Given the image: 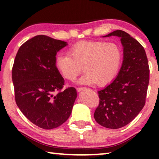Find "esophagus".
Returning a JSON list of instances; mask_svg holds the SVG:
<instances>
[{
    "mask_svg": "<svg viewBox=\"0 0 159 159\" xmlns=\"http://www.w3.org/2000/svg\"><path fill=\"white\" fill-rule=\"evenodd\" d=\"M83 89H85V88H83V87H79V88H76V90H77L78 92H80V91L83 90Z\"/></svg>",
    "mask_w": 159,
    "mask_h": 159,
    "instance_id": "obj_1",
    "label": "esophagus"
}]
</instances>
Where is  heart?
Wrapping results in <instances>:
<instances>
[{
    "instance_id": "heart-1",
    "label": "heart",
    "mask_w": 159,
    "mask_h": 159,
    "mask_svg": "<svg viewBox=\"0 0 159 159\" xmlns=\"http://www.w3.org/2000/svg\"><path fill=\"white\" fill-rule=\"evenodd\" d=\"M69 55L58 53L55 65L64 79L74 80L83 69L78 80L83 85H104L111 81L119 71L122 50L114 42L80 41L70 47Z\"/></svg>"
}]
</instances>
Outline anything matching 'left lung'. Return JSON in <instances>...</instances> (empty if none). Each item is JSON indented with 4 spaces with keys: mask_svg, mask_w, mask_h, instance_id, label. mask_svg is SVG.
Segmentation results:
<instances>
[{
    "mask_svg": "<svg viewBox=\"0 0 159 159\" xmlns=\"http://www.w3.org/2000/svg\"><path fill=\"white\" fill-rule=\"evenodd\" d=\"M119 37L123 47V60L118 76L98 91L99 103L94 117L99 125L118 129L130 123L146 101L149 67L145 50L126 32L116 30L104 37Z\"/></svg>",
    "mask_w": 159,
    "mask_h": 159,
    "instance_id": "obj_1",
    "label": "left lung"
}]
</instances>
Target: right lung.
Masks as SVG:
<instances>
[{
    "mask_svg": "<svg viewBox=\"0 0 159 159\" xmlns=\"http://www.w3.org/2000/svg\"><path fill=\"white\" fill-rule=\"evenodd\" d=\"M66 45L45 35L34 36L21 45L12 66L16 104L31 123L45 130L68 119L77 97L74 87L62 90L64 79L55 65L57 52Z\"/></svg>",
    "mask_w": 159,
    "mask_h": 159,
    "instance_id": "1",
    "label": "right lung"
}]
</instances>
